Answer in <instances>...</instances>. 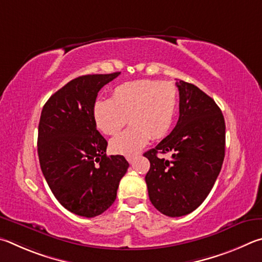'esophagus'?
I'll use <instances>...</instances> for the list:
<instances>
[{"label":"esophagus","instance_id":"1","mask_svg":"<svg viewBox=\"0 0 262 262\" xmlns=\"http://www.w3.org/2000/svg\"><path fill=\"white\" fill-rule=\"evenodd\" d=\"M136 155H128V157H126V160L128 163H134V161L136 160Z\"/></svg>","mask_w":262,"mask_h":262}]
</instances>
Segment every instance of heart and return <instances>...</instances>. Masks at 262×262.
Instances as JSON below:
<instances>
[{"mask_svg": "<svg viewBox=\"0 0 262 262\" xmlns=\"http://www.w3.org/2000/svg\"><path fill=\"white\" fill-rule=\"evenodd\" d=\"M178 108L177 87L170 81L134 80L115 87L112 99H99L93 104L96 127L108 136L123 134L110 141L115 154L135 155L149 138H163L172 126Z\"/></svg>", "mask_w": 262, "mask_h": 262, "instance_id": "1", "label": "heart"}]
</instances>
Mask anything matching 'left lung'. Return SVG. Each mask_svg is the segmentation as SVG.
I'll use <instances>...</instances> for the list:
<instances>
[{
    "label": "left lung",
    "mask_w": 262,
    "mask_h": 262,
    "mask_svg": "<svg viewBox=\"0 0 262 262\" xmlns=\"http://www.w3.org/2000/svg\"><path fill=\"white\" fill-rule=\"evenodd\" d=\"M180 118L171 134L144 153L150 168L145 177L150 203L170 217L196 209L213 189L224 160L226 123L221 109L190 82H176ZM172 153V160L157 153Z\"/></svg>",
    "instance_id": "obj_1"
}]
</instances>
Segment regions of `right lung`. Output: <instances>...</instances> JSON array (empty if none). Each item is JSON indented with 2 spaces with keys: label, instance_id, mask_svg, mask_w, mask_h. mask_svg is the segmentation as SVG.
Returning a JSON list of instances; mask_svg holds the SVG:
<instances>
[{
  "label": "right lung",
  "instance_id": "1",
  "mask_svg": "<svg viewBox=\"0 0 262 262\" xmlns=\"http://www.w3.org/2000/svg\"><path fill=\"white\" fill-rule=\"evenodd\" d=\"M119 73L75 78L50 96L41 112V170L59 204L79 216L94 217L107 210L128 168L123 155H105L108 143L92 114L99 91Z\"/></svg>",
  "mask_w": 262,
  "mask_h": 262
}]
</instances>
